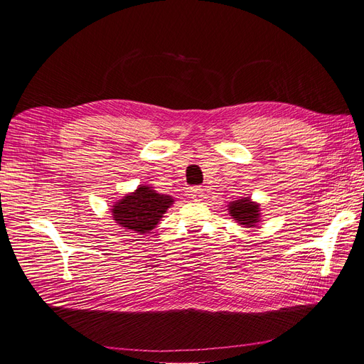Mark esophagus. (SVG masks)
Returning <instances> with one entry per match:
<instances>
[{
    "mask_svg": "<svg viewBox=\"0 0 364 364\" xmlns=\"http://www.w3.org/2000/svg\"><path fill=\"white\" fill-rule=\"evenodd\" d=\"M189 196L193 200H201L203 198V189L200 188V186H193V188H191V191H189Z\"/></svg>",
    "mask_w": 364,
    "mask_h": 364,
    "instance_id": "obj_1",
    "label": "esophagus"
}]
</instances>
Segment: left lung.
Wrapping results in <instances>:
<instances>
[{
	"instance_id": "1",
	"label": "left lung",
	"mask_w": 364,
	"mask_h": 364,
	"mask_svg": "<svg viewBox=\"0 0 364 364\" xmlns=\"http://www.w3.org/2000/svg\"><path fill=\"white\" fill-rule=\"evenodd\" d=\"M230 214L240 225L255 226L259 222V206L256 203L250 201V198L235 200L230 205Z\"/></svg>"
}]
</instances>
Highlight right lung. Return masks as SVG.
I'll return each instance as SVG.
<instances>
[{
    "label": "right lung",
    "instance_id": "add662e5",
    "mask_svg": "<svg viewBox=\"0 0 364 364\" xmlns=\"http://www.w3.org/2000/svg\"><path fill=\"white\" fill-rule=\"evenodd\" d=\"M172 203V197L141 186L113 206V220L130 232L146 234L158 225Z\"/></svg>",
    "mask_w": 364,
    "mask_h": 364
}]
</instances>
